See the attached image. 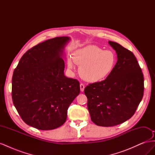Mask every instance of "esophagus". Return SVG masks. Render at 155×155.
Returning a JSON list of instances; mask_svg holds the SVG:
<instances>
[{"mask_svg": "<svg viewBox=\"0 0 155 155\" xmlns=\"http://www.w3.org/2000/svg\"><path fill=\"white\" fill-rule=\"evenodd\" d=\"M84 89H85V85H84L83 84L81 83L80 84V91L81 92H83L84 91Z\"/></svg>", "mask_w": 155, "mask_h": 155, "instance_id": "34e87169", "label": "esophagus"}]
</instances>
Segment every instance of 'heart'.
I'll return each mask as SVG.
<instances>
[{"label": "heart", "instance_id": "heart-1", "mask_svg": "<svg viewBox=\"0 0 155 155\" xmlns=\"http://www.w3.org/2000/svg\"><path fill=\"white\" fill-rule=\"evenodd\" d=\"M116 62L114 51L102 50L96 45H88L75 50L72 57L67 59V67L74 68V63L79 65V72L85 81L96 83L104 80L113 70Z\"/></svg>", "mask_w": 155, "mask_h": 155}]
</instances>
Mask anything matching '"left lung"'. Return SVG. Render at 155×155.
I'll return each instance as SVG.
<instances>
[{
	"label": "left lung",
	"instance_id": "8db88e82",
	"mask_svg": "<svg viewBox=\"0 0 155 155\" xmlns=\"http://www.w3.org/2000/svg\"><path fill=\"white\" fill-rule=\"evenodd\" d=\"M109 44L118 59L113 70L105 80L90 84L84 90L91 120L102 127L115 126L130 118L144 90L143 73L134 55L115 42Z\"/></svg>",
	"mask_w": 155,
	"mask_h": 155
}]
</instances>
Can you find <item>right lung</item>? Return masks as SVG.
<instances>
[{"label": "right lung", "instance_id": "right-lung-1", "mask_svg": "<svg viewBox=\"0 0 155 155\" xmlns=\"http://www.w3.org/2000/svg\"><path fill=\"white\" fill-rule=\"evenodd\" d=\"M69 37L46 40L22 55L12 77V100L25 122L39 130L61 126L80 92L77 79L64 76V50Z\"/></svg>", "mask_w": 155, "mask_h": 155}]
</instances>
